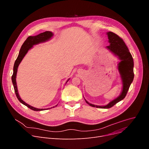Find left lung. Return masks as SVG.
Segmentation results:
<instances>
[{
	"label": "left lung",
	"mask_w": 149,
	"mask_h": 149,
	"mask_svg": "<svg viewBox=\"0 0 149 149\" xmlns=\"http://www.w3.org/2000/svg\"><path fill=\"white\" fill-rule=\"evenodd\" d=\"M107 35L110 45L106 47V48L114 55L118 56L120 60L118 64V68L122 80V90L120 94L117 98L113 100L105 106H97L91 104L85 99L86 103L90 106L102 109H109L122 100L127 95L134 77L133 58L127 45L122 39L116 34L109 31L107 33Z\"/></svg>",
	"instance_id": "1"
}]
</instances>
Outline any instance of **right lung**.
Listing matches in <instances>:
<instances>
[{"mask_svg":"<svg viewBox=\"0 0 149 149\" xmlns=\"http://www.w3.org/2000/svg\"><path fill=\"white\" fill-rule=\"evenodd\" d=\"M53 35H54V34H53L52 32L47 31L43 32V33H41L39 34L38 35H36V36H29V37H28L27 39L24 42V43L22 44V45L21 46L20 51L19 52V54H18L17 58L15 60V63H14V68H13V74L12 76V82H13V86H14V91H15L16 96H17L18 100L19 101V102H21L22 104L25 105L26 106H27V107H29V109H31L34 111H41V110H45L46 109L47 110V109H38V108H35V107H32L30 105L27 104L26 102H24L23 100H21V97L19 95V94H18V91L17 86V82H16V77H17L18 67L20 63L22 60V59H23V58L26 55V54L28 52V51L30 49L32 48V47H33L34 45H38L39 43L45 42L49 40V39H51V38L53 36ZM69 79H68L67 80V82H68V81ZM57 105H58V104H56L54 107H56Z\"/></svg>","mask_w":149,"mask_h":149,"instance_id":"add662e5","label":"right lung"}]
</instances>
